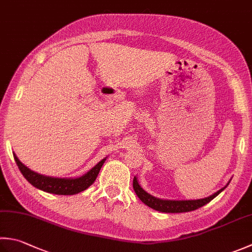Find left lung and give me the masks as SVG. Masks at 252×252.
<instances>
[{
  "label": "left lung",
  "instance_id": "obj_1",
  "mask_svg": "<svg viewBox=\"0 0 252 252\" xmlns=\"http://www.w3.org/2000/svg\"><path fill=\"white\" fill-rule=\"evenodd\" d=\"M230 180L227 182V185L220 189L218 192H215V193L210 196H206V198L198 200H164L155 198V196L147 193V192L142 188L139 181H137L136 177H134V179H133V189H134L136 195L139 196V199L143 203L150 206L152 209L158 212H162V213H184V212L194 211L201 208V206L205 205L206 203H209V202L213 200L215 196H218L221 191L226 189V187L229 185Z\"/></svg>",
  "mask_w": 252,
  "mask_h": 252
}]
</instances>
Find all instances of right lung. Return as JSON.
Listing matches in <instances>:
<instances>
[{
  "label": "right lung",
  "mask_w": 252,
  "mask_h": 252,
  "mask_svg": "<svg viewBox=\"0 0 252 252\" xmlns=\"http://www.w3.org/2000/svg\"><path fill=\"white\" fill-rule=\"evenodd\" d=\"M13 155L19 170H21L23 176L29 184L32 185L34 188L48 192V193L61 195H73L86 190L96 180L103 162L107 159V157H105L97 165L94 166L91 170H88L86 174H84L81 177H76V178H58L57 177L56 178V177L40 175L36 171L29 169L27 166H25L18 159L15 153H13Z\"/></svg>",
  "instance_id": "add662e5"
}]
</instances>
